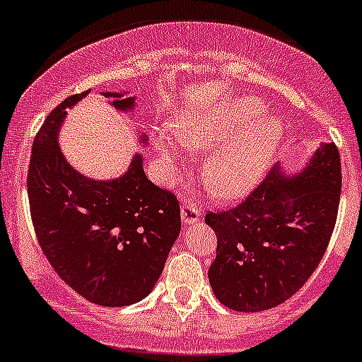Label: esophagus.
Here are the masks:
<instances>
[{
  "mask_svg": "<svg viewBox=\"0 0 362 362\" xmlns=\"http://www.w3.org/2000/svg\"><path fill=\"white\" fill-rule=\"evenodd\" d=\"M180 214H182V223H184V225H192V223L200 221V209L194 207V205L191 204L182 205Z\"/></svg>",
  "mask_w": 362,
  "mask_h": 362,
  "instance_id": "esophagus-1",
  "label": "esophagus"
}]
</instances>
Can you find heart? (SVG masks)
Masks as SVG:
<instances>
[{"label":"heart","mask_w":362,"mask_h":362,"mask_svg":"<svg viewBox=\"0 0 362 362\" xmlns=\"http://www.w3.org/2000/svg\"><path fill=\"white\" fill-rule=\"evenodd\" d=\"M264 107L255 98L223 101L189 116L175 128V137L189 150L208 151L204 180L219 198H235L261 182L279 153L282 124L262 116ZM158 150L165 160L177 158V146L162 135Z\"/></svg>","instance_id":"1"}]
</instances>
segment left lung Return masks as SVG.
Returning <instances> with one entry per match:
<instances>
[{
	"label": "left lung",
	"instance_id": "1",
	"mask_svg": "<svg viewBox=\"0 0 362 362\" xmlns=\"http://www.w3.org/2000/svg\"><path fill=\"white\" fill-rule=\"evenodd\" d=\"M341 158L320 144L298 175L275 165L238 207L207 212L218 248L209 282L223 305L241 313L291 298L318 268L336 227Z\"/></svg>",
	"mask_w": 362,
	"mask_h": 362
}]
</instances>
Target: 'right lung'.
<instances>
[{"label":"right lung","instance_id":"add662e5","mask_svg":"<svg viewBox=\"0 0 362 362\" xmlns=\"http://www.w3.org/2000/svg\"><path fill=\"white\" fill-rule=\"evenodd\" d=\"M89 90L66 98L40 127L32 146L28 200L42 253L60 279L89 302L123 307L150 295L180 234V205L173 192L150 182L143 157L127 173L93 180L60 151L57 137L66 109ZM117 110L134 109L135 98L103 93ZM146 143V137H141Z\"/></svg>","mask_w":362,"mask_h":362}]
</instances>
